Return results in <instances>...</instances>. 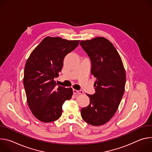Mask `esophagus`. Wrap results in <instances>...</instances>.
<instances>
[{"label": "esophagus", "mask_w": 152, "mask_h": 152, "mask_svg": "<svg viewBox=\"0 0 152 152\" xmlns=\"http://www.w3.org/2000/svg\"><path fill=\"white\" fill-rule=\"evenodd\" d=\"M73 94H75L76 96H78V95L83 94V91H82V90H76L75 89H73Z\"/></svg>", "instance_id": "obj_1"}]
</instances>
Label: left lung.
<instances>
[{"mask_svg": "<svg viewBox=\"0 0 152 152\" xmlns=\"http://www.w3.org/2000/svg\"><path fill=\"white\" fill-rule=\"evenodd\" d=\"M80 45L91 62V74L96 78V93L88 94L90 104L82 108L83 120L96 126L109 121L116 113L123 97L125 69L117 50L107 39L100 37L81 41Z\"/></svg>", "mask_w": 152, "mask_h": 152, "instance_id": "left-lung-1", "label": "left lung"}]
</instances>
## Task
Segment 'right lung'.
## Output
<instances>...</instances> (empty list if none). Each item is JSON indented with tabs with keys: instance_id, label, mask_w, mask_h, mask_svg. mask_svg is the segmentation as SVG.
<instances>
[{
	"instance_id": "right-lung-1",
	"label": "right lung",
	"mask_w": 152,
	"mask_h": 152,
	"mask_svg": "<svg viewBox=\"0 0 152 152\" xmlns=\"http://www.w3.org/2000/svg\"><path fill=\"white\" fill-rule=\"evenodd\" d=\"M79 40L47 37L32 52L25 67L23 84L27 102L32 114L39 121L58 120L62 104L73 95L72 88H57L55 77L59 76L64 57L79 45Z\"/></svg>"
}]
</instances>
